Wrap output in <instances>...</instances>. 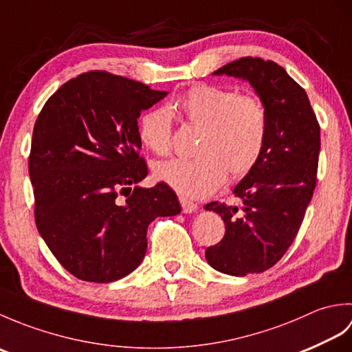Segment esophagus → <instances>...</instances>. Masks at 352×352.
<instances>
[{"label":"esophagus","instance_id":"1","mask_svg":"<svg viewBox=\"0 0 352 352\" xmlns=\"http://www.w3.org/2000/svg\"><path fill=\"white\" fill-rule=\"evenodd\" d=\"M180 204H182V212L183 213H193V212H197V208H198V206L193 203V201H190V199H188V198H180Z\"/></svg>","mask_w":352,"mask_h":352}]
</instances>
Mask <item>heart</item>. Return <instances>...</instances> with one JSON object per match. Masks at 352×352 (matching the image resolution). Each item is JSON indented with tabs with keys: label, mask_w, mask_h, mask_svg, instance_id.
I'll return each mask as SVG.
<instances>
[{
	"label": "heart",
	"mask_w": 352,
	"mask_h": 352,
	"mask_svg": "<svg viewBox=\"0 0 352 352\" xmlns=\"http://www.w3.org/2000/svg\"><path fill=\"white\" fill-rule=\"evenodd\" d=\"M169 115L199 130L195 159H174L154 168L157 180L184 198L207 197L219 188L227 174L233 178L250 174L263 154L269 115L257 95L197 85L169 102L166 110H148L139 121V138L157 155L170 151Z\"/></svg>",
	"instance_id": "1"
}]
</instances>
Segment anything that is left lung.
<instances>
[{
    "instance_id": "8db88e82",
    "label": "left lung",
    "mask_w": 352,
    "mask_h": 352,
    "mask_svg": "<svg viewBox=\"0 0 352 352\" xmlns=\"http://www.w3.org/2000/svg\"><path fill=\"white\" fill-rule=\"evenodd\" d=\"M213 74L250 81L267 109L269 131L258 163L234 189L241 206L206 204L226 222V234L206 258L228 275L260 274L300 231L316 186L320 126L304 89L272 60L242 57Z\"/></svg>"
}]
</instances>
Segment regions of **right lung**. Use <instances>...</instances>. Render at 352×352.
Wrapping results in <instances>:
<instances>
[{
    "label": "right lung",
    "mask_w": 352,
    "mask_h": 352,
    "mask_svg": "<svg viewBox=\"0 0 352 352\" xmlns=\"http://www.w3.org/2000/svg\"><path fill=\"white\" fill-rule=\"evenodd\" d=\"M166 95L89 71L58 87L36 119L28 157L36 227L80 280L110 283L133 272L145 257L149 223L182 212L162 182L130 188L148 175L138 118Z\"/></svg>",
    "instance_id": "obj_1"
}]
</instances>
